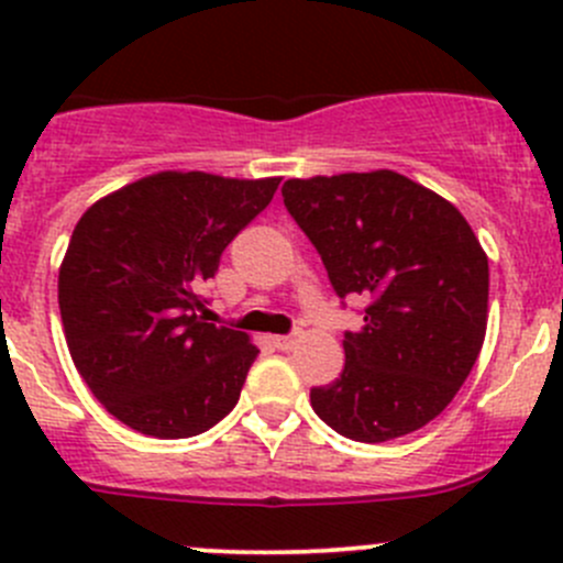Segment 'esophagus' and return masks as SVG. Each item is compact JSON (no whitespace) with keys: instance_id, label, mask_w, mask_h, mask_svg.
<instances>
[{"instance_id":"1","label":"esophagus","mask_w":563,"mask_h":563,"mask_svg":"<svg viewBox=\"0 0 563 563\" xmlns=\"http://www.w3.org/2000/svg\"><path fill=\"white\" fill-rule=\"evenodd\" d=\"M272 345L277 351H291L297 345V338H291V334H277V338H272Z\"/></svg>"}]
</instances>
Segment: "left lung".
<instances>
[{
	"label": "left lung",
	"mask_w": 563,
	"mask_h": 563,
	"mask_svg": "<svg viewBox=\"0 0 563 563\" xmlns=\"http://www.w3.org/2000/svg\"><path fill=\"white\" fill-rule=\"evenodd\" d=\"M283 203L340 299H367L345 332V367L310 406L340 435L400 439L439 417L487 329V255L446 198L387 172L288 179Z\"/></svg>",
	"instance_id": "obj_1"
}]
</instances>
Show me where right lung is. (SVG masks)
<instances>
[{
    "mask_svg": "<svg viewBox=\"0 0 563 563\" xmlns=\"http://www.w3.org/2000/svg\"><path fill=\"white\" fill-rule=\"evenodd\" d=\"M277 185L161 172L81 214L59 266L62 327L78 373L119 422L190 439L236 406L258 349L203 321L198 288Z\"/></svg>",
    "mask_w": 563,
    "mask_h": 563,
    "instance_id": "obj_1",
    "label": "right lung"
}]
</instances>
